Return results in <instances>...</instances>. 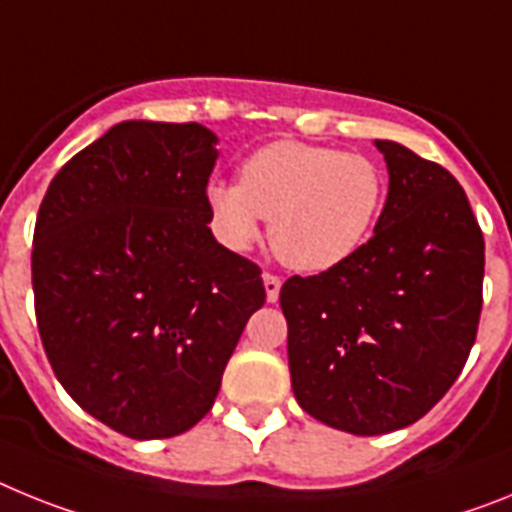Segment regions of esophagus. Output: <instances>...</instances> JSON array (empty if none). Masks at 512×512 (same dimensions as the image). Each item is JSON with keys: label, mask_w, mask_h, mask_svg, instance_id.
Here are the masks:
<instances>
[{"label": "esophagus", "mask_w": 512, "mask_h": 512, "mask_svg": "<svg viewBox=\"0 0 512 512\" xmlns=\"http://www.w3.org/2000/svg\"><path fill=\"white\" fill-rule=\"evenodd\" d=\"M262 283H265V296H268V301L270 304H275L278 296H281V278L273 273H265L262 275Z\"/></svg>", "instance_id": "34e87169"}]
</instances>
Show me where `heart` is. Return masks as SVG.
<instances>
[{
	"label": "heart",
	"instance_id": "1",
	"mask_svg": "<svg viewBox=\"0 0 512 512\" xmlns=\"http://www.w3.org/2000/svg\"><path fill=\"white\" fill-rule=\"evenodd\" d=\"M384 172L371 157L330 146L275 141L244 159L237 182L206 188L213 229L229 250H250L270 221L286 265L324 273L361 250L384 208Z\"/></svg>",
	"mask_w": 512,
	"mask_h": 512
}]
</instances>
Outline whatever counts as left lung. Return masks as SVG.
I'll use <instances>...</instances> for the list:
<instances>
[{
	"mask_svg": "<svg viewBox=\"0 0 512 512\" xmlns=\"http://www.w3.org/2000/svg\"><path fill=\"white\" fill-rule=\"evenodd\" d=\"M389 195L350 260L281 288L301 410L353 435L407 428L459 379L482 314L484 237L441 164L376 141Z\"/></svg>",
	"mask_w": 512,
	"mask_h": 512,
	"instance_id": "left-lung-1",
	"label": "left lung"
}]
</instances>
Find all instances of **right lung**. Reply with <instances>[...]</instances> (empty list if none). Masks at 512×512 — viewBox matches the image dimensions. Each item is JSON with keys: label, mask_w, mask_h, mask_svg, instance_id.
<instances>
[{"label": "right lung", "mask_w": 512, "mask_h": 512, "mask_svg": "<svg viewBox=\"0 0 512 512\" xmlns=\"http://www.w3.org/2000/svg\"><path fill=\"white\" fill-rule=\"evenodd\" d=\"M216 133L123 121L46 190L33 237L35 319L56 379L108 428L172 438L206 417L260 268L213 239Z\"/></svg>", "instance_id": "right-lung-1"}]
</instances>
